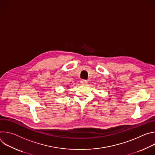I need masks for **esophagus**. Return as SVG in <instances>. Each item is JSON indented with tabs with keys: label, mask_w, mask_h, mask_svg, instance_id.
Masks as SVG:
<instances>
[{
	"label": "esophagus",
	"mask_w": 155,
	"mask_h": 155,
	"mask_svg": "<svg viewBox=\"0 0 155 155\" xmlns=\"http://www.w3.org/2000/svg\"><path fill=\"white\" fill-rule=\"evenodd\" d=\"M80 83L82 84H86L87 83V81L86 80H81L80 81Z\"/></svg>",
	"instance_id": "34e87169"
}]
</instances>
